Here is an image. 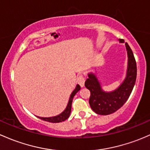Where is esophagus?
Segmentation results:
<instances>
[{
    "instance_id": "1",
    "label": "esophagus",
    "mask_w": 150,
    "mask_h": 150,
    "mask_svg": "<svg viewBox=\"0 0 150 150\" xmlns=\"http://www.w3.org/2000/svg\"><path fill=\"white\" fill-rule=\"evenodd\" d=\"M78 83L80 85V86H81V87H83V86H84L85 80H84V78H83V74H81V75H80L79 79L78 80Z\"/></svg>"
}]
</instances>
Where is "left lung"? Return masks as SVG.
<instances>
[{"instance_id": "1", "label": "left lung", "mask_w": 150, "mask_h": 150, "mask_svg": "<svg viewBox=\"0 0 150 150\" xmlns=\"http://www.w3.org/2000/svg\"><path fill=\"white\" fill-rule=\"evenodd\" d=\"M123 49V48H122ZM118 60L125 69L127 72V78L124 80L122 85L116 91L111 93H104V98H98L94 94L90 98V104L95 112L100 114H110L117 111L129 100L131 93L137 83V67L132 59L130 53L127 50L122 51ZM98 66L89 69L88 77L86 80V85L91 89L96 87L100 88V83L96 78L95 72Z\"/></svg>"}]
</instances>
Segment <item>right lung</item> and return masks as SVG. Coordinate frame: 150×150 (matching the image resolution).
Wrapping results in <instances>:
<instances>
[{
	"mask_svg": "<svg viewBox=\"0 0 150 150\" xmlns=\"http://www.w3.org/2000/svg\"><path fill=\"white\" fill-rule=\"evenodd\" d=\"M70 114V109H66L65 111H64L62 113H59V114L56 115V116H52V118H54L56 121H64L65 119H67L69 117Z\"/></svg>",
	"mask_w": 150,
	"mask_h": 150,
	"instance_id": "add662e5",
	"label": "right lung"
}]
</instances>
